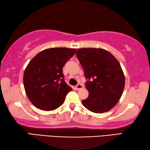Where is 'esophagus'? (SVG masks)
<instances>
[{"label":"esophagus","mask_w":150,"mask_h":150,"mask_svg":"<svg viewBox=\"0 0 150 150\" xmlns=\"http://www.w3.org/2000/svg\"><path fill=\"white\" fill-rule=\"evenodd\" d=\"M84 88V86H83V85L81 84H78V85H76V90H78L82 89V88Z\"/></svg>","instance_id":"34e87169"}]
</instances>
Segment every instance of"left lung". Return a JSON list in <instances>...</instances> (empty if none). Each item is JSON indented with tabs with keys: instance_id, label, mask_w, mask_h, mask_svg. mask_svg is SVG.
Instances as JSON below:
<instances>
[{
	"instance_id": "left-lung-1",
	"label": "left lung",
	"mask_w": 150,
	"mask_h": 150,
	"mask_svg": "<svg viewBox=\"0 0 150 150\" xmlns=\"http://www.w3.org/2000/svg\"><path fill=\"white\" fill-rule=\"evenodd\" d=\"M76 56L84 68L89 95L82 101L84 106L94 113L112 109L121 98L125 86V76L118 60L103 48H83Z\"/></svg>"
}]
</instances>
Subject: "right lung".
<instances>
[{
	"instance_id": "obj_1",
	"label": "right lung",
	"mask_w": 150,
	"mask_h": 150,
	"mask_svg": "<svg viewBox=\"0 0 150 150\" xmlns=\"http://www.w3.org/2000/svg\"><path fill=\"white\" fill-rule=\"evenodd\" d=\"M76 49L50 48L38 53L27 65L24 87L32 104L45 111L56 110L72 90L64 80L62 68Z\"/></svg>"
}]
</instances>
